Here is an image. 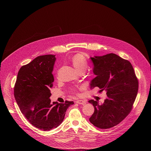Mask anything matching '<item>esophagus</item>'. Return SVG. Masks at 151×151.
I'll use <instances>...</instances> for the list:
<instances>
[{"label":"esophagus","mask_w":151,"mask_h":151,"mask_svg":"<svg viewBox=\"0 0 151 151\" xmlns=\"http://www.w3.org/2000/svg\"><path fill=\"white\" fill-rule=\"evenodd\" d=\"M76 103L79 104H85V100H78L76 101Z\"/></svg>","instance_id":"1"}]
</instances>
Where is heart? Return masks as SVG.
<instances>
[{"mask_svg":"<svg viewBox=\"0 0 151 151\" xmlns=\"http://www.w3.org/2000/svg\"><path fill=\"white\" fill-rule=\"evenodd\" d=\"M73 66L79 72H84L88 68V61L86 58L81 54H76L73 55L70 60ZM75 93V90H73Z\"/></svg>","mask_w":151,"mask_h":151,"instance_id":"obj_1","label":"heart"}]
</instances>
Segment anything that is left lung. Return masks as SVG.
<instances>
[{"instance_id": "obj_1", "label": "left lung", "mask_w": 151, "mask_h": 151, "mask_svg": "<svg viewBox=\"0 0 151 151\" xmlns=\"http://www.w3.org/2000/svg\"><path fill=\"white\" fill-rule=\"evenodd\" d=\"M96 75L91 87L106 91L102 104L90 100L94 112L89 120L94 126L107 129L119 124L130 113L136 100L139 81L131 63L115 54L91 57Z\"/></svg>"}]
</instances>
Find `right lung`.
Segmentation results:
<instances>
[{"label":"right lung","mask_w":151,"mask_h":151,"mask_svg":"<svg viewBox=\"0 0 151 151\" xmlns=\"http://www.w3.org/2000/svg\"><path fill=\"white\" fill-rule=\"evenodd\" d=\"M55 56H38L23 66L14 86L15 99L21 113L31 124L43 131L57 128L63 122L68 107L74 104L68 100L64 103H51Z\"/></svg>","instance_id":"right-lung-1"}]
</instances>
